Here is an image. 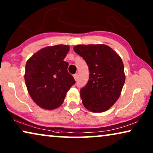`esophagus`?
I'll use <instances>...</instances> for the list:
<instances>
[{
    "label": "esophagus",
    "mask_w": 153,
    "mask_h": 153,
    "mask_svg": "<svg viewBox=\"0 0 153 153\" xmlns=\"http://www.w3.org/2000/svg\"><path fill=\"white\" fill-rule=\"evenodd\" d=\"M73 76H74V79L75 80H77V78H78V74H74L73 75Z\"/></svg>",
    "instance_id": "1"
}]
</instances>
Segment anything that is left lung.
<instances>
[{"instance_id":"1","label":"left lung","mask_w":153,"mask_h":153,"mask_svg":"<svg viewBox=\"0 0 153 153\" xmlns=\"http://www.w3.org/2000/svg\"><path fill=\"white\" fill-rule=\"evenodd\" d=\"M74 51L88 66L89 79L80 91L83 106L92 112L108 110L120 97L125 81L120 56L108 46L79 45Z\"/></svg>"}]
</instances>
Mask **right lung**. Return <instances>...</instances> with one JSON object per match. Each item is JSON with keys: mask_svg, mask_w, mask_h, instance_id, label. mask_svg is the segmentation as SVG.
Listing matches in <instances>:
<instances>
[{"mask_svg": "<svg viewBox=\"0 0 153 153\" xmlns=\"http://www.w3.org/2000/svg\"><path fill=\"white\" fill-rule=\"evenodd\" d=\"M69 50L67 45L47 47L26 62L24 78L27 89L41 108L51 110L59 107L76 82L68 71V62L64 61Z\"/></svg>", "mask_w": 153, "mask_h": 153, "instance_id": "right-lung-1", "label": "right lung"}]
</instances>
